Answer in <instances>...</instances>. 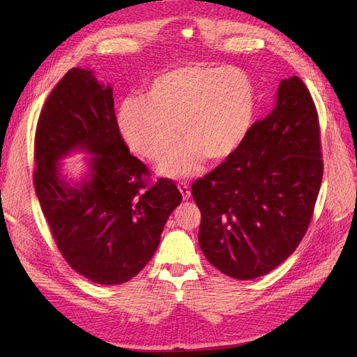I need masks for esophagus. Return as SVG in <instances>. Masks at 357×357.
<instances>
[{
    "label": "esophagus",
    "mask_w": 357,
    "mask_h": 357,
    "mask_svg": "<svg viewBox=\"0 0 357 357\" xmlns=\"http://www.w3.org/2000/svg\"><path fill=\"white\" fill-rule=\"evenodd\" d=\"M178 190L181 192V195H183V198H185V199L190 198V189H189L188 181H180L178 183Z\"/></svg>",
    "instance_id": "esophagus-1"
}]
</instances>
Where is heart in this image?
Instances as JSON below:
<instances>
[{
  "label": "heart",
  "instance_id": "obj_1",
  "mask_svg": "<svg viewBox=\"0 0 357 357\" xmlns=\"http://www.w3.org/2000/svg\"><path fill=\"white\" fill-rule=\"evenodd\" d=\"M256 105L253 82L240 68L189 66L158 77L143 98H128L117 123L129 149L152 162L188 139L160 169L169 176L190 174L202 155L219 160L241 146ZM181 131L178 132V129Z\"/></svg>",
  "mask_w": 357,
  "mask_h": 357
}]
</instances>
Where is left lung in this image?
Returning <instances> with one entry per match:
<instances>
[{
    "label": "left lung",
    "instance_id": "left-lung-1",
    "mask_svg": "<svg viewBox=\"0 0 357 357\" xmlns=\"http://www.w3.org/2000/svg\"><path fill=\"white\" fill-rule=\"evenodd\" d=\"M321 177L317 109L294 75L280 83L274 109L241 146L192 183L207 261L236 280L273 271L304 238Z\"/></svg>",
    "mask_w": 357,
    "mask_h": 357
}]
</instances>
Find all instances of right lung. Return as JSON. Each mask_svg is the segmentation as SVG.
Returning a JSON list of instances; mask_svg holds the SVG:
<instances>
[{
  "label": "right lung",
  "mask_w": 357,
  "mask_h": 357,
  "mask_svg": "<svg viewBox=\"0 0 357 357\" xmlns=\"http://www.w3.org/2000/svg\"><path fill=\"white\" fill-rule=\"evenodd\" d=\"M74 148L92 153L91 180L71 188L57 160ZM34 188L58 250L96 284H122L149 264L168 215L181 202L171 178L129 153L113 91L92 71L71 68L43 105L34 138Z\"/></svg>",
  "instance_id": "right-lung-1"
}]
</instances>
